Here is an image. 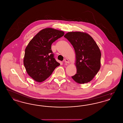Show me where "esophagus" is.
<instances>
[{"mask_svg":"<svg viewBox=\"0 0 123 123\" xmlns=\"http://www.w3.org/2000/svg\"><path fill=\"white\" fill-rule=\"evenodd\" d=\"M64 63H66V64H69V63H70L69 60L68 59H64Z\"/></svg>","mask_w":123,"mask_h":123,"instance_id":"1","label":"esophagus"}]
</instances>
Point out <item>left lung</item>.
Masks as SVG:
<instances>
[{"instance_id":"obj_1","label":"left lung","mask_w":123,"mask_h":123,"mask_svg":"<svg viewBox=\"0 0 123 123\" xmlns=\"http://www.w3.org/2000/svg\"><path fill=\"white\" fill-rule=\"evenodd\" d=\"M74 48L76 55V74L71 76L77 83L91 81L100 68L101 53L92 37L80 32H70L64 36Z\"/></svg>"}]
</instances>
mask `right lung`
Returning a JSON list of instances; mask_svg holds the SVG:
<instances>
[{"mask_svg": "<svg viewBox=\"0 0 123 123\" xmlns=\"http://www.w3.org/2000/svg\"><path fill=\"white\" fill-rule=\"evenodd\" d=\"M64 35L63 31L46 28L29 42L25 50L24 64L27 73L35 81H45L60 65L54 58L53 42Z\"/></svg>", "mask_w": 123, "mask_h": 123, "instance_id": "add662e5", "label": "right lung"}]
</instances>
